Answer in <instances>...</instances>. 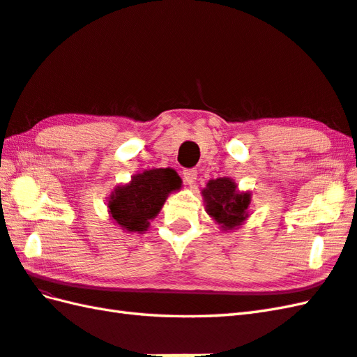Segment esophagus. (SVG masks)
I'll list each match as a JSON object with an SVG mask.
<instances>
[{
  "label": "esophagus",
  "mask_w": 357,
  "mask_h": 357,
  "mask_svg": "<svg viewBox=\"0 0 357 357\" xmlns=\"http://www.w3.org/2000/svg\"><path fill=\"white\" fill-rule=\"evenodd\" d=\"M183 178L185 181V184L192 185L196 183V178H198V172H196L195 169H187L183 172Z\"/></svg>",
  "instance_id": "1"
}]
</instances>
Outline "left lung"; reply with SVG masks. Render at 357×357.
Instances as JSON below:
<instances>
[{
  "instance_id": "8db88e82",
  "label": "left lung",
  "mask_w": 357,
  "mask_h": 357,
  "mask_svg": "<svg viewBox=\"0 0 357 357\" xmlns=\"http://www.w3.org/2000/svg\"><path fill=\"white\" fill-rule=\"evenodd\" d=\"M201 195L207 215L224 233L239 229L250 216L252 193L241 192L234 179L229 176L210 179Z\"/></svg>"
}]
</instances>
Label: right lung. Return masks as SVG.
<instances>
[{"instance_id":"right-lung-1","label":"right lung","mask_w":357,"mask_h":357,"mask_svg":"<svg viewBox=\"0 0 357 357\" xmlns=\"http://www.w3.org/2000/svg\"><path fill=\"white\" fill-rule=\"evenodd\" d=\"M183 187L170 167L149 169L133 174L127 184L113 188L107 198L109 216L126 233H144L158 216L169 195Z\"/></svg>"}]
</instances>
